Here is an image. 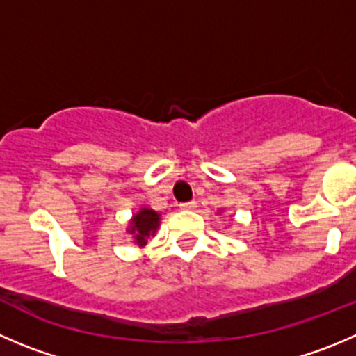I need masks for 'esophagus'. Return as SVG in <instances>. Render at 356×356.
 Returning <instances> with one entry per match:
<instances>
[{
  "label": "esophagus",
  "instance_id": "1",
  "mask_svg": "<svg viewBox=\"0 0 356 356\" xmlns=\"http://www.w3.org/2000/svg\"><path fill=\"white\" fill-rule=\"evenodd\" d=\"M180 208L184 209V211H194V209L197 208V202H195V201H191V202H184V204H180Z\"/></svg>",
  "mask_w": 356,
  "mask_h": 356
}]
</instances>
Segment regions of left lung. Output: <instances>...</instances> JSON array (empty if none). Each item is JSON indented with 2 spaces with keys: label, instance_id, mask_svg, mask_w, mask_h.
Wrapping results in <instances>:
<instances>
[{
  "label": "left lung",
  "instance_id": "left-lung-1",
  "mask_svg": "<svg viewBox=\"0 0 356 356\" xmlns=\"http://www.w3.org/2000/svg\"><path fill=\"white\" fill-rule=\"evenodd\" d=\"M218 211H220V209H218Z\"/></svg>",
  "mask_w": 356,
  "mask_h": 356
}]
</instances>
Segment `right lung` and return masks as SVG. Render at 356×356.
Masks as SVG:
<instances>
[{"mask_svg":"<svg viewBox=\"0 0 356 356\" xmlns=\"http://www.w3.org/2000/svg\"><path fill=\"white\" fill-rule=\"evenodd\" d=\"M159 225H161V213L148 208V206H141L140 211L134 213L129 222H127L125 232L131 236L134 245L145 246L150 236L157 234Z\"/></svg>","mask_w":356,"mask_h":356,"instance_id":"right-lung-1","label":"right lung"}]
</instances>
